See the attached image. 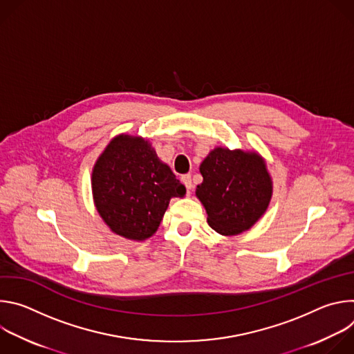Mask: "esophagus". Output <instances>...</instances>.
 Returning <instances> with one entry per match:
<instances>
[{
  "label": "esophagus",
  "mask_w": 354,
  "mask_h": 354,
  "mask_svg": "<svg viewBox=\"0 0 354 354\" xmlns=\"http://www.w3.org/2000/svg\"><path fill=\"white\" fill-rule=\"evenodd\" d=\"M182 182H183V185L186 186V193H187V196H190V189H192V176L190 175H183L182 176Z\"/></svg>",
  "instance_id": "1"
}]
</instances>
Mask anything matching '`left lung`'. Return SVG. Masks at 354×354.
Segmentation results:
<instances>
[{
	"label": "left lung",
	"instance_id": "1",
	"mask_svg": "<svg viewBox=\"0 0 354 354\" xmlns=\"http://www.w3.org/2000/svg\"><path fill=\"white\" fill-rule=\"evenodd\" d=\"M203 182L196 196L205 206L209 225L221 235H238L268 210L273 182L265 160L255 151L217 147L200 164Z\"/></svg>",
	"mask_w": 354,
	"mask_h": 354
}]
</instances>
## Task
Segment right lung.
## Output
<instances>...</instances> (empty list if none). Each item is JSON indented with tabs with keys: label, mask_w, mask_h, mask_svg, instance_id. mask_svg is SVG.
<instances>
[{
	"label": "right lung",
	"mask_w": 354,
	"mask_h": 354,
	"mask_svg": "<svg viewBox=\"0 0 354 354\" xmlns=\"http://www.w3.org/2000/svg\"><path fill=\"white\" fill-rule=\"evenodd\" d=\"M96 210L118 235L144 241L158 230L172 197H183L185 186L160 161L142 137L116 136L92 169Z\"/></svg>",
	"instance_id": "1"
}]
</instances>
